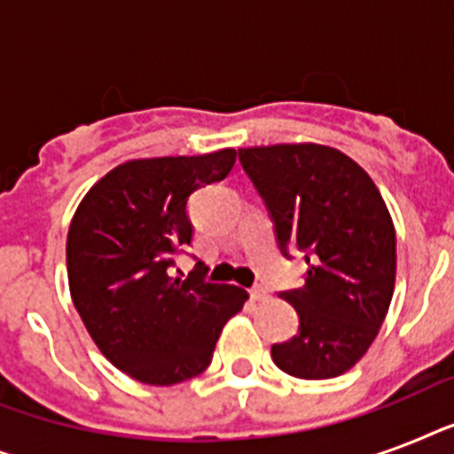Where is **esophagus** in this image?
Wrapping results in <instances>:
<instances>
[{
	"mask_svg": "<svg viewBox=\"0 0 454 454\" xmlns=\"http://www.w3.org/2000/svg\"><path fill=\"white\" fill-rule=\"evenodd\" d=\"M249 294H252V299H254V301H263V299H269V290H266V287H252V292H249Z\"/></svg>",
	"mask_w": 454,
	"mask_h": 454,
	"instance_id": "34e87169",
	"label": "esophagus"
}]
</instances>
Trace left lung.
<instances>
[{
    "mask_svg": "<svg viewBox=\"0 0 454 454\" xmlns=\"http://www.w3.org/2000/svg\"><path fill=\"white\" fill-rule=\"evenodd\" d=\"M240 164L273 221L278 247L309 270L294 306L299 332L270 346L283 372L330 380L351 370L377 337L395 283L394 221L365 169L316 144L242 148Z\"/></svg>",
    "mask_w": 454,
    "mask_h": 454,
    "instance_id": "obj_1",
    "label": "left lung"
}]
</instances>
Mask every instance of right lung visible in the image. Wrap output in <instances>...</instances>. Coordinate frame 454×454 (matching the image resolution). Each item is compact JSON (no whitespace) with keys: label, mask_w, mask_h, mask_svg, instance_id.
<instances>
[{"label":"right lung","mask_w":454,"mask_h":454,"mask_svg":"<svg viewBox=\"0 0 454 454\" xmlns=\"http://www.w3.org/2000/svg\"><path fill=\"white\" fill-rule=\"evenodd\" d=\"M233 148L195 157L131 160L82 200L67 231L74 309L101 353L134 380L171 387L205 372L223 325L247 292L188 278L176 256L192 242L188 198L231 174Z\"/></svg>","instance_id":"1"}]
</instances>
